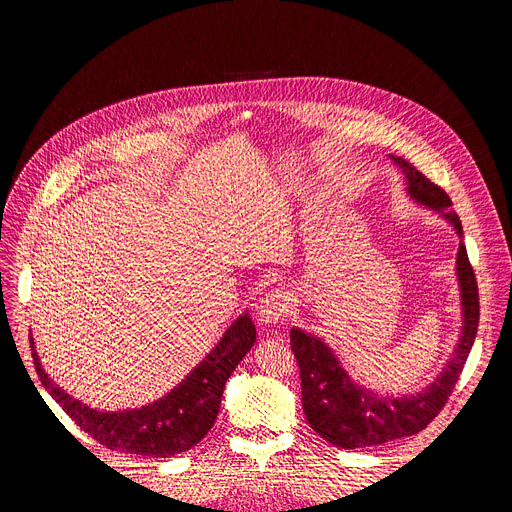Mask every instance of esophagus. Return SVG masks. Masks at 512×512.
I'll use <instances>...</instances> for the list:
<instances>
[{"instance_id":"34e87169","label":"esophagus","mask_w":512,"mask_h":512,"mask_svg":"<svg viewBox=\"0 0 512 512\" xmlns=\"http://www.w3.org/2000/svg\"><path fill=\"white\" fill-rule=\"evenodd\" d=\"M291 311V297L287 291H270L258 305V322L262 326H277Z\"/></svg>"}]
</instances>
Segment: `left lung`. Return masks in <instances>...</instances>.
I'll return each mask as SVG.
<instances>
[{
    "instance_id": "left-lung-1",
    "label": "left lung",
    "mask_w": 512,
    "mask_h": 512,
    "mask_svg": "<svg viewBox=\"0 0 512 512\" xmlns=\"http://www.w3.org/2000/svg\"><path fill=\"white\" fill-rule=\"evenodd\" d=\"M389 162L404 176L410 201L439 213L459 238L455 277L461 303V332L443 371L416 393H383L357 383L342 367L332 346L320 336L301 328L291 330V348L301 371V400L309 426L322 439L342 449L375 447L393 439L412 437L435 418L463 371L474 346L480 322V297L476 274L467 260L463 227L451 209L447 192L430 182L410 162L398 155H387Z\"/></svg>"
}]
</instances>
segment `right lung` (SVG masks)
I'll use <instances>...</instances> for the list:
<instances>
[{"mask_svg":"<svg viewBox=\"0 0 512 512\" xmlns=\"http://www.w3.org/2000/svg\"><path fill=\"white\" fill-rule=\"evenodd\" d=\"M254 342L256 326L246 309L240 318L233 320L209 355L166 396L141 408L102 412L69 396L49 377L30 334L36 375L69 418L106 449L147 457H172L205 439L219 414L225 381L248 355Z\"/></svg>","mask_w":512,"mask_h":512,"instance_id":"obj_1","label":"right lung"}]
</instances>
